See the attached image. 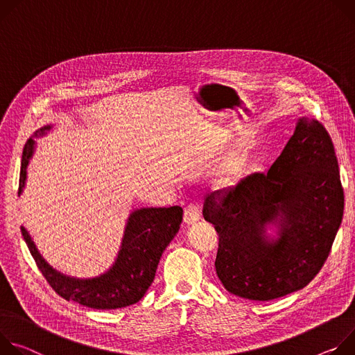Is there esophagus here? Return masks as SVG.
Instances as JSON below:
<instances>
[{"label": "esophagus", "mask_w": 355, "mask_h": 355, "mask_svg": "<svg viewBox=\"0 0 355 355\" xmlns=\"http://www.w3.org/2000/svg\"><path fill=\"white\" fill-rule=\"evenodd\" d=\"M200 218V207L199 205L196 203H190L189 206H186L184 213H183V220L186 224H194Z\"/></svg>", "instance_id": "esophagus-1"}]
</instances>
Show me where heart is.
I'll use <instances>...</instances> for the list:
<instances>
[{
	"label": "heart",
	"mask_w": 355,
	"mask_h": 355,
	"mask_svg": "<svg viewBox=\"0 0 355 355\" xmlns=\"http://www.w3.org/2000/svg\"><path fill=\"white\" fill-rule=\"evenodd\" d=\"M245 169V156L244 155H234L232 157L224 164L218 173V184L230 186L237 182Z\"/></svg>",
	"instance_id": "obj_1"
}]
</instances>
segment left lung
<instances>
[{
    "mask_svg": "<svg viewBox=\"0 0 355 355\" xmlns=\"http://www.w3.org/2000/svg\"><path fill=\"white\" fill-rule=\"evenodd\" d=\"M344 213L333 141L322 123L300 118L268 172L211 191L203 217L218 234L216 272L224 288L272 300L304 288L324 265ZM280 223L268 242L264 225Z\"/></svg>",
    "mask_w": 355,
    "mask_h": 355,
    "instance_id": "left-lung-1",
    "label": "left lung"
}]
</instances>
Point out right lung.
Segmentation results:
<instances>
[{
  "mask_svg": "<svg viewBox=\"0 0 355 355\" xmlns=\"http://www.w3.org/2000/svg\"><path fill=\"white\" fill-rule=\"evenodd\" d=\"M51 127H45L44 134ZM35 141L29 139L22 152L18 194L26 180V168L33 153ZM183 210L179 206L150 207L134 211L127 223L120 254L112 268L98 278L76 279L55 270L37 252L25 227L24 240L52 289L66 300H73L92 309H120L142 299L153 282L157 263L180 228Z\"/></svg>",
  "mask_w": 355,
  "mask_h": 355,
  "instance_id": "1",
  "label": "right lung"
}]
</instances>
